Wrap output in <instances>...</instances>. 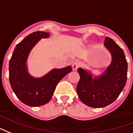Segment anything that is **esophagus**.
Masks as SVG:
<instances>
[{"label": "esophagus", "mask_w": 133, "mask_h": 133, "mask_svg": "<svg viewBox=\"0 0 133 133\" xmlns=\"http://www.w3.org/2000/svg\"><path fill=\"white\" fill-rule=\"evenodd\" d=\"M81 63L79 62H75L72 64V68H73L74 70H76V69H78V68L81 66Z\"/></svg>", "instance_id": "34e87169"}]
</instances>
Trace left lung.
I'll return each mask as SVG.
<instances>
[{
	"instance_id": "obj_1",
	"label": "left lung",
	"mask_w": 133,
	"mask_h": 133,
	"mask_svg": "<svg viewBox=\"0 0 133 133\" xmlns=\"http://www.w3.org/2000/svg\"><path fill=\"white\" fill-rule=\"evenodd\" d=\"M104 45L112 55V62L99 78L78 69L80 80L76 87L78 97L85 105L103 108L116 101L123 90L127 81L128 62L123 50L110 37H106Z\"/></svg>"
}]
</instances>
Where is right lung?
Wrapping results in <instances>:
<instances>
[{"label": "right lung", "instance_id": "add662e5", "mask_svg": "<svg viewBox=\"0 0 133 133\" xmlns=\"http://www.w3.org/2000/svg\"><path fill=\"white\" fill-rule=\"evenodd\" d=\"M49 35L37 31L27 36L15 46L10 59L9 79L12 91L21 102L32 107L49 102L58 82L72 70L71 66L55 69L40 78L28 74L25 63L31 49L41 37H47Z\"/></svg>", "mask_w": 133, "mask_h": 133}]
</instances>
